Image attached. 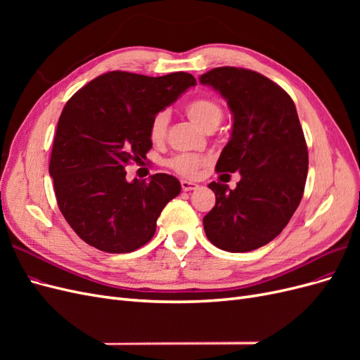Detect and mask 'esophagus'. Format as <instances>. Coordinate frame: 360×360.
Segmentation results:
<instances>
[{
	"instance_id": "34e87169",
	"label": "esophagus",
	"mask_w": 360,
	"mask_h": 360,
	"mask_svg": "<svg viewBox=\"0 0 360 360\" xmlns=\"http://www.w3.org/2000/svg\"><path fill=\"white\" fill-rule=\"evenodd\" d=\"M197 188H198V184H197V183L188 181V180H181V189H183L184 192H188V191H195Z\"/></svg>"
}]
</instances>
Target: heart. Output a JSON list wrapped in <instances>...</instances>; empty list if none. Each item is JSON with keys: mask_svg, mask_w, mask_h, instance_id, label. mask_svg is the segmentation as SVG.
<instances>
[{"mask_svg": "<svg viewBox=\"0 0 360 360\" xmlns=\"http://www.w3.org/2000/svg\"><path fill=\"white\" fill-rule=\"evenodd\" d=\"M184 112L191 118V122H193L200 129L205 130V132L219 124L224 115L221 105L210 99V97H200V99L188 102L184 105ZM168 122L169 115L167 111H159L151 118L148 126V135L153 143L159 144L165 139ZM204 163L205 159L198 155H177L167 160V167L180 174V176L195 177Z\"/></svg>", "mask_w": 360, "mask_h": 360, "instance_id": "heart-1", "label": "heart"}]
</instances>
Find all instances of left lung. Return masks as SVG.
Masks as SVG:
<instances>
[{
	"instance_id": "8db88e82",
	"label": "left lung",
	"mask_w": 360,
	"mask_h": 360,
	"mask_svg": "<svg viewBox=\"0 0 360 360\" xmlns=\"http://www.w3.org/2000/svg\"><path fill=\"white\" fill-rule=\"evenodd\" d=\"M233 114L231 138L217 172H240L236 189L212 181L216 204L204 216L209 240L228 252H249L274 240L300 204L308 148L291 97L254 70L216 68L200 76Z\"/></svg>"
}]
</instances>
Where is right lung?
<instances>
[{
  "instance_id": "obj_1",
  "label": "right lung",
  "mask_w": 360,
  "mask_h": 360,
  "mask_svg": "<svg viewBox=\"0 0 360 360\" xmlns=\"http://www.w3.org/2000/svg\"><path fill=\"white\" fill-rule=\"evenodd\" d=\"M193 76L176 72L151 78L108 72L76 91L60 115L49 174L64 219L85 243L110 254L144 246L163 207L181 191L169 174L126 180L129 162L146 159L148 126L176 102Z\"/></svg>"
}]
</instances>
